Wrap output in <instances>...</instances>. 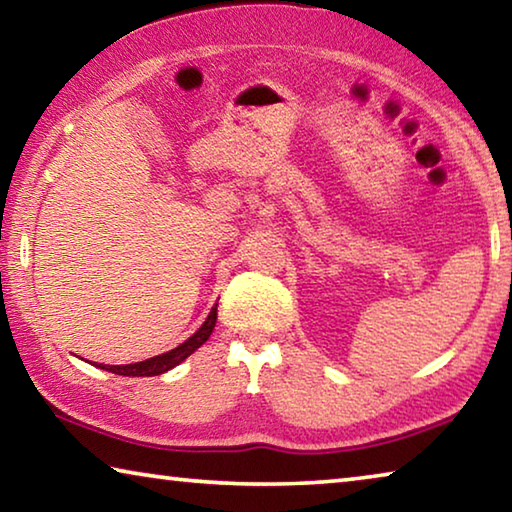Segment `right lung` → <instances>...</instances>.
<instances>
[{"label":"right lung","instance_id":"1","mask_svg":"<svg viewBox=\"0 0 512 512\" xmlns=\"http://www.w3.org/2000/svg\"><path fill=\"white\" fill-rule=\"evenodd\" d=\"M214 325H216V307H212L210 316H207V320L201 325V329H198L194 336H189L185 343H180L178 348H173V350L164 352V354H158V357H151L146 361L128 363V366H103V363H99V368L108 370V372H115V375H124V377H155V375H162V372L176 368L180 361H185L189 354L201 348V345L207 339H210Z\"/></svg>","mask_w":512,"mask_h":512}]
</instances>
